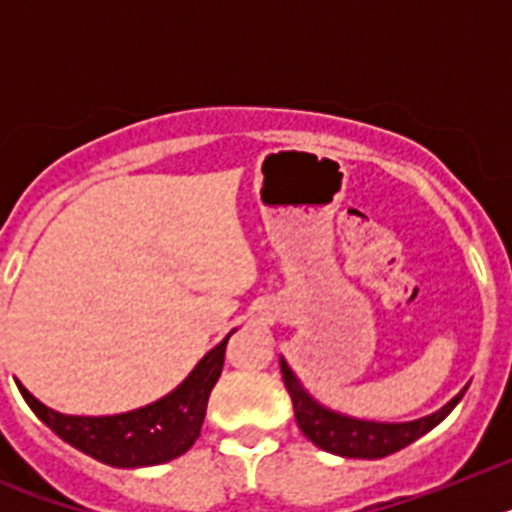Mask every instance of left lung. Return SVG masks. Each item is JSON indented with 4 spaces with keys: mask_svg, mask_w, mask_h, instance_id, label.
<instances>
[{
    "mask_svg": "<svg viewBox=\"0 0 512 512\" xmlns=\"http://www.w3.org/2000/svg\"><path fill=\"white\" fill-rule=\"evenodd\" d=\"M279 364H282L284 387H287L289 397H292V405H295V418L297 425H300V431L318 449L338 456H348V459H382V456H390L395 451L405 449L413 441H418L420 436H425L431 428H436L456 408V402L464 397V392H467V387H464L438 413L413 420V423H369V420L346 418V415L330 413V410L320 408L318 402L302 390V384L297 382V377L292 374L287 361L279 359Z\"/></svg>",
    "mask_w": 512,
    "mask_h": 512,
    "instance_id": "obj_1",
    "label": "left lung"
}]
</instances>
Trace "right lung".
<instances>
[{
    "label": "right lung",
    "mask_w": 512,
    "mask_h": 512,
    "mask_svg": "<svg viewBox=\"0 0 512 512\" xmlns=\"http://www.w3.org/2000/svg\"><path fill=\"white\" fill-rule=\"evenodd\" d=\"M228 338L217 343L171 395L122 415H104V418L61 415L45 408L22 384L17 387L30 410L74 449L110 467H153L182 456L200 436L207 400L223 372Z\"/></svg>",
    "instance_id": "add662e5"
}]
</instances>
